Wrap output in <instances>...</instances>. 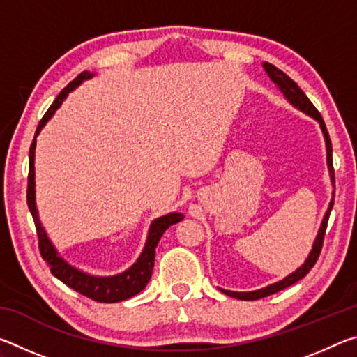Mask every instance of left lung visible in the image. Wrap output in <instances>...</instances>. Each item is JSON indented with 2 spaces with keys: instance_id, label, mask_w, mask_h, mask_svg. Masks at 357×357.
I'll return each instance as SVG.
<instances>
[{
  "instance_id": "obj_1",
  "label": "left lung",
  "mask_w": 357,
  "mask_h": 357,
  "mask_svg": "<svg viewBox=\"0 0 357 357\" xmlns=\"http://www.w3.org/2000/svg\"><path fill=\"white\" fill-rule=\"evenodd\" d=\"M263 68L266 70V74L271 77V80H273L277 86H279L280 91L285 96L289 104L294 105L298 110L304 112L309 114V116L315 118L318 123H319V128L323 130V135H324V142H326V153H328V167H329V174H331V183L334 185L335 183V174H334V165H332V144H331V138L328 134V129H326V124L321 118V114L315 108V105L312 104L309 100V98L304 94V91L298 86V83L294 80H291L285 72H282L280 69H277L275 66L269 64V63H264ZM332 206H334V195H332V200L329 203V208L326 211L324 214V219L321 222V227H319V231L317 234V239L315 243H313L312 250L309 253V257H307L305 263L301 266L294 271L293 274H289L285 279L280 280V282H275L273 285L261 288V289H257V291H247V293H238V291H229V289H222V293H225L228 296H231V298H236L241 301H255V299H261L266 298V296H271L277 291H282V289H285L288 287H291L293 283H296L298 280H301L302 277H305L307 274L310 273V269L315 266L317 259L319 257V253H321V247H323V241H324V234H326V228H328V220H329V214L332 211Z\"/></svg>"
}]
</instances>
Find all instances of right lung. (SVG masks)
Listing matches in <instances>:
<instances>
[{"label":"right lung","mask_w":357,"mask_h":357,"mask_svg":"<svg viewBox=\"0 0 357 357\" xmlns=\"http://www.w3.org/2000/svg\"><path fill=\"white\" fill-rule=\"evenodd\" d=\"M94 74L91 72H82L80 75L75 77L68 86H66L61 93L58 94V98L53 100V104L48 108L47 113L42 116L40 123L36 129L34 140L29 148V172H28V190H26V202L29 213H31L36 225V231H38L39 238V250L40 255L44 258V261L50 266L52 274L56 277L58 280L66 283L69 288L75 289L86 298L98 301V302H119L132 298L142 291V289L148 285L153 274L154 268V257H155V247L159 244L162 234L165 233L167 228H170L174 223H178L184 219V215L181 213H170L167 215H162L159 219H155L149 227L148 239L144 244V249L142 255L138 257L137 263L130 266L128 271L121 273L118 275L112 277H96L89 275L83 271H78L72 268L69 263H66L64 259L58 255V250L53 247L52 241L48 239L44 227L40 225L38 209H36V190H34V149H36V137L39 135L42 128L47 124V121L53 116V113L56 112V108L63 104V100L68 98V94L75 89L78 84H82L83 80H89Z\"/></svg>","instance_id":"1"}]
</instances>
